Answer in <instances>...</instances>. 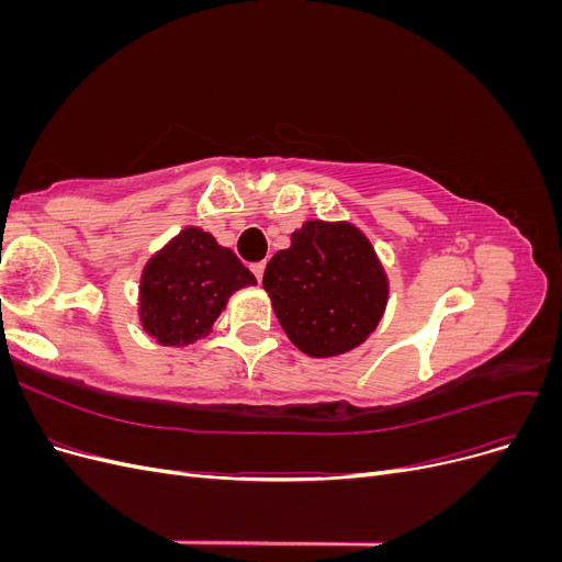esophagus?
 Instances as JSON below:
<instances>
[{
    "mask_svg": "<svg viewBox=\"0 0 562 562\" xmlns=\"http://www.w3.org/2000/svg\"><path fill=\"white\" fill-rule=\"evenodd\" d=\"M250 271L255 274V279L262 281V274H265V262H255V265H250Z\"/></svg>",
    "mask_w": 562,
    "mask_h": 562,
    "instance_id": "obj_1",
    "label": "esophagus"
}]
</instances>
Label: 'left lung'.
<instances>
[{
    "instance_id": "1",
    "label": "left lung",
    "mask_w": 562,
    "mask_h": 562,
    "mask_svg": "<svg viewBox=\"0 0 562 562\" xmlns=\"http://www.w3.org/2000/svg\"><path fill=\"white\" fill-rule=\"evenodd\" d=\"M288 339L314 359L347 353L378 328L389 300L386 271L351 223L307 220L262 279Z\"/></svg>"
}]
</instances>
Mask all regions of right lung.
I'll use <instances>...</instances> for the list:
<instances>
[{
    "label": "right lung",
    "mask_w": 562,
    "mask_h": 562,
    "mask_svg": "<svg viewBox=\"0 0 562 562\" xmlns=\"http://www.w3.org/2000/svg\"><path fill=\"white\" fill-rule=\"evenodd\" d=\"M236 255L201 227H184L143 267L138 316L164 347H187L213 330L229 297L255 285Z\"/></svg>",
    "instance_id": "add662e5"
}]
</instances>
